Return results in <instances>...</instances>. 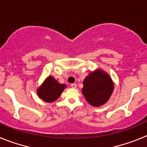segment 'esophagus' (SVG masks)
I'll return each mask as SVG.
<instances>
[{
    "mask_svg": "<svg viewBox=\"0 0 147 147\" xmlns=\"http://www.w3.org/2000/svg\"><path fill=\"white\" fill-rule=\"evenodd\" d=\"M71 87L73 88H75L77 87V85L75 84V83H72V84H71Z\"/></svg>",
    "mask_w": 147,
    "mask_h": 147,
    "instance_id": "1",
    "label": "esophagus"
}]
</instances>
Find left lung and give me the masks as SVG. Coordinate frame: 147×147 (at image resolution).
I'll return each mask as SVG.
<instances>
[{
    "label": "left lung",
    "instance_id": "obj_1",
    "mask_svg": "<svg viewBox=\"0 0 147 147\" xmlns=\"http://www.w3.org/2000/svg\"><path fill=\"white\" fill-rule=\"evenodd\" d=\"M113 91L112 80L105 72L96 70L92 72L83 80L82 89L86 100L93 106L105 104Z\"/></svg>",
    "mask_w": 147,
    "mask_h": 147
}]
</instances>
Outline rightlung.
<instances>
[{"label":"right lung","instance_id":"right-lung-1","mask_svg":"<svg viewBox=\"0 0 147 147\" xmlns=\"http://www.w3.org/2000/svg\"><path fill=\"white\" fill-rule=\"evenodd\" d=\"M66 86L60 84L52 76H49L42 86L37 90V94L42 100L47 102H52L57 100Z\"/></svg>","mask_w":147,"mask_h":147}]
</instances>
